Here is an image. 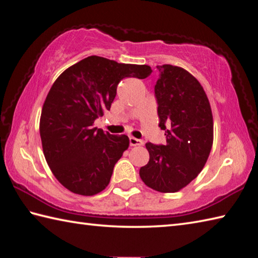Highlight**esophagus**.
<instances>
[{"label":"esophagus","mask_w":258,"mask_h":258,"mask_svg":"<svg viewBox=\"0 0 258 258\" xmlns=\"http://www.w3.org/2000/svg\"><path fill=\"white\" fill-rule=\"evenodd\" d=\"M142 144H143V142L141 141V140L135 139L133 137L130 138V145H131V147H138V145H142Z\"/></svg>","instance_id":"1"}]
</instances>
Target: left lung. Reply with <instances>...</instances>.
Returning a JSON list of instances; mask_svg holds the SVG:
<instances>
[{
  "label": "left lung",
  "mask_w": 258,
  "mask_h": 258,
  "mask_svg": "<svg viewBox=\"0 0 258 258\" xmlns=\"http://www.w3.org/2000/svg\"><path fill=\"white\" fill-rule=\"evenodd\" d=\"M154 86L159 127L166 144L148 142L150 160L140 177L150 188L175 193L195 179L207 163L213 143V117L203 87L189 72L158 65Z\"/></svg>",
  "instance_id": "left-lung-1"
}]
</instances>
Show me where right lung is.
<instances>
[{"instance_id": "add662e5", "label": "right lung", "mask_w": 258, "mask_h": 258, "mask_svg": "<svg viewBox=\"0 0 258 258\" xmlns=\"http://www.w3.org/2000/svg\"><path fill=\"white\" fill-rule=\"evenodd\" d=\"M151 72L149 65L89 56L56 79L41 109L39 132L46 161L65 188L91 196L109 184L130 140L93 127V121L110 109L123 79H145Z\"/></svg>"}]
</instances>
